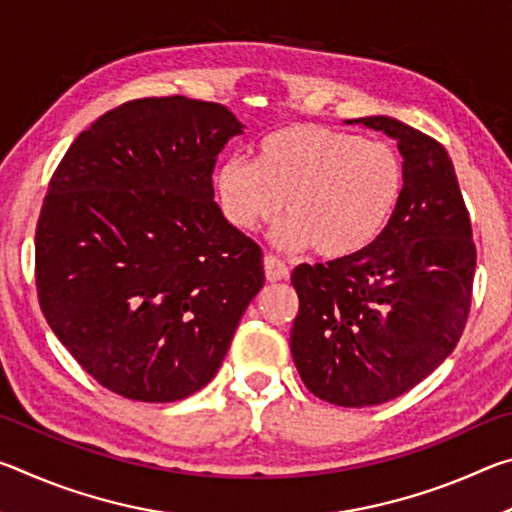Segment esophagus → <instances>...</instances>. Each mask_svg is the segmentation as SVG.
<instances>
[{
  "label": "esophagus",
  "mask_w": 512,
  "mask_h": 512,
  "mask_svg": "<svg viewBox=\"0 0 512 512\" xmlns=\"http://www.w3.org/2000/svg\"><path fill=\"white\" fill-rule=\"evenodd\" d=\"M264 273H266L268 282H282L289 277V268L284 266V262H280L277 257L266 255L264 257Z\"/></svg>",
  "instance_id": "esophagus-1"
}]
</instances>
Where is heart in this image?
Masks as SVG:
<instances>
[{
	"instance_id": "b5f03b06",
	"label": "heart",
	"mask_w": 512,
	"mask_h": 512,
	"mask_svg": "<svg viewBox=\"0 0 512 512\" xmlns=\"http://www.w3.org/2000/svg\"><path fill=\"white\" fill-rule=\"evenodd\" d=\"M402 187L391 144L316 124L277 128L255 146L253 162L228 158L214 171L216 198L235 228L253 232L284 210L275 246H309L325 259L368 248L393 219Z\"/></svg>"
}]
</instances>
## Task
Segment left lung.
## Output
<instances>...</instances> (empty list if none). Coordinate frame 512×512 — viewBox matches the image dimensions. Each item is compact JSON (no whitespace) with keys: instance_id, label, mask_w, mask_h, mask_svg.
Instances as JSON below:
<instances>
[{"instance_id":"left-lung-1","label":"left lung","mask_w":512,"mask_h":512,"mask_svg":"<svg viewBox=\"0 0 512 512\" xmlns=\"http://www.w3.org/2000/svg\"><path fill=\"white\" fill-rule=\"evenodd\" d=\"M348 124L397 142L402 198L361 253L293 271L291 354L316 397L361 409L411 391L452 354L470 311L476 248L443 144L386 115Z\"/></svg>"}]
</instances>
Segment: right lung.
<instances>
[{
  "label": "right lung",
  "mask_w": 512,
  "mask_h": 512,
  "mask_svg": "<svg viewBox=\"0 0 512 512\" xmlns=\"http://www.w3.org/2000/svg\"><path fill=\"white\" fill-rule=\"evenodd\" d=\"M244 128L221 103L137 99L60 160L36 230L40 309L108 391H201L264 287L262 250L214 203L216 155Z\"/></svg>",
  "instance_id": "1"
}]
</instances>
